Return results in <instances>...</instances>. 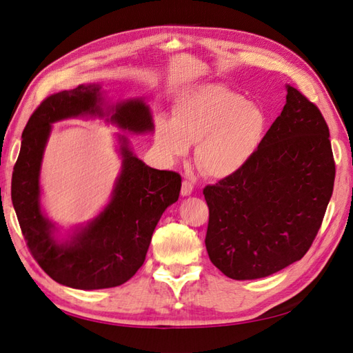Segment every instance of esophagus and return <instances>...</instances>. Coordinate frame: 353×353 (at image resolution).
<instances>
[{"mask_svg":"<svg viewBox=\"0 0 353 353\" xmlns=\"http://www.w3.org/2000/svg\"><path fill=\"white\" fill-rule=\"evenodd\" d=\"M193 190H194V187L190 183V181H183V185H181V196L187 197L193 193Z\"/></svg>","mask_w":353,"mask_h":353,"instance_id":"34e87169","label":"esophagus"}]
</instances>
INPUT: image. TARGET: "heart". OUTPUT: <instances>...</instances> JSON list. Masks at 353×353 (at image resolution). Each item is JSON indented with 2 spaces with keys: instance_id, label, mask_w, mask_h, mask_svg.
Listing matches in <instances>:
<instances>
[{
  "instance_id": "heart-1",
  "label": "heart",
  "mask_w": 353,
  "mask_h": 353,
  "mask_svg": "<svg viewBox=\"0 0 353 353\" xmlns=\"http://www.w3.org/2000/svg\"><path fill=\"white\" fill-rule=\"evenodd\" d=\"M268 117L259 104L222 85L205 83L178 97L172 121L156 122L154 141L165 159L184 157L196 144L194 160L203 174L230 178L248 165L261 147Z\"/></svg>"
}]
</instances>
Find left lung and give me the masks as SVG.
Returning <instances> with one entry per match:
<instances>
[{"instance_id":"8db88e82","label":"left lung","mask_w":353,"mask_h":353,"mask_svg":"<svg viewBox=\"0 0 353 353\" xmlns=\"http://www.w3.org/2000/svg\"><path fill=\"white\" fill-rule=\"evenodd\" d=\"M250 162L203 190L206 250L232 280H256L301 261L333 194L334 159L321 112L296 88Z\"/></svg>"}]
</instances>
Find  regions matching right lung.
Masks as SVG:
<instances>
[{
  "instance_id": "1",
  "label": "right lung",
  "mask_w": 353,
  "mask_h": 353,
  "mask_svg": "<svg viewBox=\"0 0 353 353\" xmlns=\"http://www.w3.org/2000/svg\"><path fill=\"white\" fill-rule=\"evenodd\" d=\"M70 117H99L125 132L150 134L153 114L143 99L110 103L100 83L52 94L29 117L13 170V206L41 268L79 290L116 287L141 268L160 216L179 197L181 176L147 166L134 154L128 137L116 134L122 166L109 201L92 219L60 237V228L42 208L41 166L52 123Z\"/></svg>"
}]
</instances>
